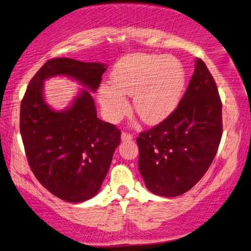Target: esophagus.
Returning <instances> with one entry per match:
<instances>
[{"label": "esophagus", "instance_id": "1", "mask_svg": "<svg viewBox=\"0 0 251 251\" xmlns=\"http://www.w3.org/2000/svg\"><path fill=\"white\" fill-rule=\"evenodd\" d=\"M132 139H133L132 134L127 133V132H123V133H122V140H123V142H128V140H132Z\"/></svg>", "mask_w": 251, "mask_h": 251}]
</instances>
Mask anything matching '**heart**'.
<instances>
[{"label":"heart","mask_w":251,"mask_h":251,"mask_svg":"<svg viewBox=\"0 0 251 251\" xmlns=\"http://www.w3.org/2000/svg\"><path fill=\"white\" fill-rule=\"evenodd\" d=\"M112 86L102 85L98 100L103 116L119 122L128 109L125 96H133V108L144 123L165 120L179 103L185 87L183 65L174 56L137 53L124 57L111 74Z\"/></svg>","instance_id":"obj_1"}]
</instances>
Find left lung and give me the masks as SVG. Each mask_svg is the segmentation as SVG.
Here are the masks:
<instances>
[{
	"label": "left lung",
	"mask_w": 251,
	"mask_h": 251,
	"mask_svg": "<svg viewBox=\"0 0 251 251\" xmlns=\"http://www.w3.org/2000/svg\"><path fill=\"white\" fill-rule=\"evenodd\" d=\"M222 138V102L205 63L196 60L188 89L170 116L137 138L139 168L150 191L176 197L208 171Z\"/></svg>",
	"instance_id": "8db88e82"
}]
</instances>
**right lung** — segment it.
Returning <instances> with one entry per match:
<instances>
[{"instance_id":"1","label":"right lung","mask_w":251,"mask_h":251,"mask_svg":"<svg viewBox=\"0 0 251 251\" xmlns=\"http://www.w3.org/2000/svg\"><path fill=\"white\" fill-rule=\"evenodd\" d=\"M106 63L56 57L40 68L21 102L20 131L31 171L48 191L71 203L94 197L120 144V131L97 117L92 93ZM65 76L84 87L67 109L56 111L44 97V81Z\"/></svg>"}]
</instances>
